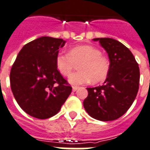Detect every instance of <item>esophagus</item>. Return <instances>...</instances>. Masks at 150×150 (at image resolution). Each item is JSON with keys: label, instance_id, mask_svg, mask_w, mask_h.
<instances>
[{"label": "esophagus", "instance_id": "esophagus-1", "mask_svg": "<svg viewBox=\"0 0 150 150\" xmlns=\"http://www.w3.org/2000/svg\"><path fill=\"white\" fill-rule=\"evenodd\" d=\"M78 89H79V87H72V91H76Z\"/></svg>", "mask_w": 150, "mask_h": 150}]
</instances>
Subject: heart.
<instances>
[{
  "label": "heart",
  "instance_id": "obj_1",
  "mask_svg": "<svg viewBox=\"0 0 150 150\" xmlns=\"http://www.w3.org/2000/svg\"><path fill=\"white\" fill-rule=\"evenodd\" d=\"M79 71L71 74L69 81L72 85L91 82H102L106 79L110 71V62L102 55L99 49L91 45H81L71 48L68 54L59 53L56 57L58 71L64 76L69 75L75 65Z\"/></svg>",
  "mask_w": 150,
  "mask_h": 150
}]
</instances>
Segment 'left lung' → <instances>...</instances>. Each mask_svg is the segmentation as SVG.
I'll return each instance as SVG.
<instances>
[{
	"label": "left lung",
	"mask_w": 150,
	"mask_h": 150,
	"mask_svg": "<svg viewBox=\"0 0 150 150\" xmlns=\"http://www.w3.org/2000/svg\"><path fill=\"white\" fill-rule=\"evenodd\" d=\"M106 50L110 71L104 84L87 88L88 95L83 105L90 116L97 120H115L128 110L139 89L140 69L130 50L109 38H93Z\"/></svg>",
	"instance_id": "8db88e82"
}]
</instances>
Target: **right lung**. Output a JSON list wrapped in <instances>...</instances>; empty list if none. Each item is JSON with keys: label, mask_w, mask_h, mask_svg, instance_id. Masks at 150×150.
Segmentation results:
<instances>
[{"label": "right lung", "mask_w": 150, "mask_h": 150, "mask_svg": "<svg viewBox=\"0 0 150 150\" xmlns=\"http://www.w3.org/2000/svg\"><path fill=\"white\" fill-rule=\"evenodd\" d=\"M62 38H38L19 51L10 74V87L19 106L27 114L46 119L59 112L71 87L56 66Z\"/></svg>", "instance_id": "add662e5"}]
</instances>
